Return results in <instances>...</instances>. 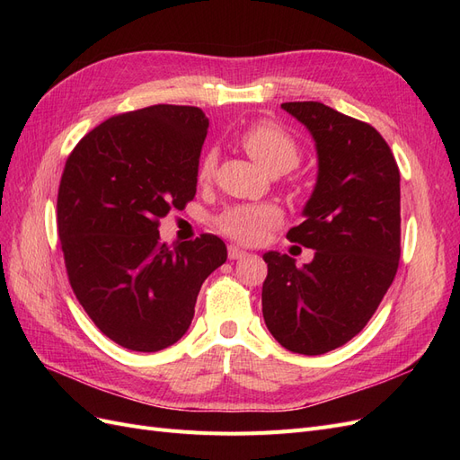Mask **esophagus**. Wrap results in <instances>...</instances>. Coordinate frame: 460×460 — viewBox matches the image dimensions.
Here are the masks:
<instances>
[{
  "instance_id": "1",
  "label": "esophagus",
  "mask_w": 460,
  "mask_h": 460,
  "mask_svg": "<svg viewBox=\"0 0 460 460\" xmlns=\"http://www.w3.org/2000/svg\"><path fill=\"white\" fill-rule=\"evenodd\" d=\"M247 253L243 252V249H240L238 245H228V259L230 261H235V259H243Z\"/></svg>"
}]
</instances>
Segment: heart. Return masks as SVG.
Segmentation results:
<instances>
[{
    "label": "heart",
    "instance_id": "1",
    "mask_svg": "<svg viewBox=\"0 0 460 460\" xmlns=\"http://www.w3.org/2000/svg\"><path fill=\"white\" fill-rule=\"evenodd\" d=\"M242 146L264 171L272 169V166H284L286 171H289L299 161V147L294 137L270 120L253 122L242 134ZM215 166V151H208L201 161L199 178H211ZM280 211L272 205H243L234 207L222 215L218 218V226L230 238L242 243H257L264 238V234L280 222Z\"/></svg>",
    "mask_w": 460,
    "mask_h": 460
}]
</instances>
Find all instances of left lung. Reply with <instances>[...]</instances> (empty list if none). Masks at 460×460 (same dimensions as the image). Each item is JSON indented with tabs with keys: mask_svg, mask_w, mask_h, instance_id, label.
<instances>
[{
	"mask_svg": "<svg viewBox=\"0 0 460 460\" xmlns=\"http://www.w3.org/2000/svg\"><path fill=\"white\" fill-rule=\"evenodd\" d=\"M282 109L309 130L318 172L305 220L288 240L314 249L311 262L264 253L262 316L291 353L323 355L355 338L392 286L401 255V190L380 132L318 102Z\"/></svg>",
	"mask_w": 460,
	"mask_h": 460,
	"instance_id": "obj_1",
	"label": "left lung"
}]
</instances>
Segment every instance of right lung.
Masks as SVG:
<instances>
[{"label":"right lung","instance_id":"right-lung-1","mask_svg":"<svg viewBox=\"0 0 460 460\" xmlns=\"http://www.w3.org/2000/svg\"><path fill=\"white\" fill-rule=\"evenodd\" d=\"M208 119L151 105L102 122L65 163L58 230L73 291L109 340L153 353L188 332L205 278L226 261L213 234L172 247L159 218L198 190Z\"/></svg>","mask_w":460,"mask_h":460}]
</instances>
